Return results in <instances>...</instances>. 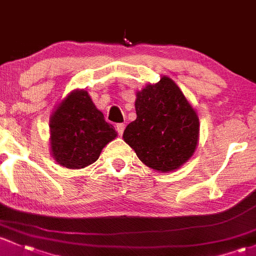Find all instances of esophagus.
<instances>
[{
  "label": "esophagus",
  "instance_id": "obj_1",
  "mask_svg": "<svg viewBox=\"0 0 256 256\" xmlns=\"http://www.w3.org/2000/svg\"><path fill=\"white\" fill-rule=\"evenodd\" d=\"M124 128H126V126L123 124V123H118V124L116 126V130H117V133L120 134V136H122L123 132H124Z\"/></svg>",
  "mask_w": 256,
  "mask_h": 256
}]
</instances>
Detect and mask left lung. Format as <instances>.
Listing matches in <instances>:
<instances>
[{
	"label": "left lung",
	"instance_id": "obj_1",
	"mask_svg": "<svg viewBox=\"0 0 256 256\" xmlns=\"http://www.w3.org/2000/svg\"><path fill=\"white\" fill-rule=\"evenodd\" d=\"M136 120L123 139L152 170H178L198 144L200 120L180 88L168 76L136 92Z\"/></svg>",
	"mask_w": 256,
	"mask_h": 256
}]
</instances>
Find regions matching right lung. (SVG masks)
<instances>
[{"instance_id":"1","label":"right lung","mask_w":256,"mask_h":256,"mask_svg":"<svg viewBox=\"0 0 256 256\" xmlns=\"http://www.w3.org/2000/svg\"><path fill=\"white\" fill-rule=\"evenodd\" d=\"M50 148L58 164L84 168L98 159L102 149L117 136L85 90L70 92L49 120Z\"/></svg>"}]
</instances>
